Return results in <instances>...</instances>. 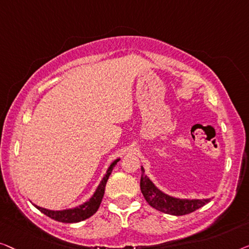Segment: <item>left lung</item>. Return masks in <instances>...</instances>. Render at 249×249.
<instances>
[{"label": "left lung", "instance_id": "left-lung-1", "mask_svg": "<svg viewBox=\"0 0 249 249\" xmlns=\"http://www.w3.org/2000/svg\"><path fill=\"white\" fill-rule=\"evenodd\" d=\"M140 187L145 201L158 211L171 215H185L192 213L205 205L210 199H180L162 193L157 188L151 180L144 175L142 168V176Z\"/></svg>", "mask_w": 249, "mask_h": 249}]
</instances>
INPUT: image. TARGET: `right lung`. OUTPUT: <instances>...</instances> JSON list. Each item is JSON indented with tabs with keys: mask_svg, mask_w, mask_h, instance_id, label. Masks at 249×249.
I'll return each mask as SVG.
<instances>
[{
	"mask_svg": "<svg viewBox=\"0 0 249 249\" xmlns=\"http://www.w3.org/2000/svg\"><path fill=\"white\" fill-rule=\"evenodd\" d=\"M120 159L115 160L113 163L110 164L109 168H108L107 174L105 175V177L101 180L99 186L94 192L92 197H91L89 201L83 203L82 205H79L78 208L74 209H69V210H63V211H52V210H46L44 208H40V206L35 205L36 208L39 210L40 212H43L44 214L50 216L51 219H54L56 221L64 222V223H74V222H80L83 221V220L90 218L91 215H93L94 213L97 212V210L99 209L101 199L104 197L105 194V187H106V183L109 178L111 171H113V168L115 167Z\"/></svg>",
	"mask_w": 249,
	"mask_h": 249,
	"instance_id": "1",
	"label": "right lung"
}]
</instances>
